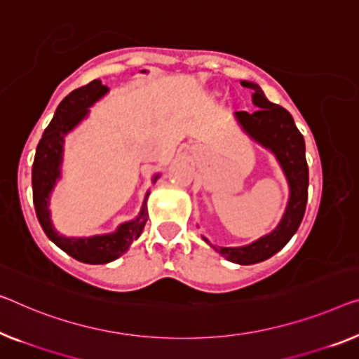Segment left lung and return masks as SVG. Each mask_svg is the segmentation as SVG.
Segmentation results:
<instances>
[{
    "instance_id": "obj_1",
    "label": "left lung",
    "mask_w": 359,
    "mask_h": 359,
    "mask_svg": "<svg viewBox=\"0 0 359 359\" xmlns=\"http://www.w3.org/2000/svg\"><path fill=\"white\" fill-rule=\"evenodd\" d=\"M243 85L255 90L253 103L259 109L251 114L247 111L235 112L237 122L245 133H248L253 140L259 142L276 154L290 185V200H288L287 211L274 232L256 240L248 247H214L217 253L226 256L232 263L255 264L276 255L298 231L304 210H306L309 174L306 153H304V138L293 122L290 112L279 104L271 103L256 83L243 82Z\"/></svg>"
}]
</instances>
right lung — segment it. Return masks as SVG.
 Instances as JSON below:
<instances>
[{
  "label": "right lung",
  "mask_w": 359,
  "mask_h": 359,
  "mask_svg": "<svg viewBox=\"0 0 359 359\" xmlns=\"http://www.w3.org/2000/svg\"><path fill=\"white\" fill-rule=\"evenodd\" d=\"M106 92H108V87L96 79L69 93L57 106L50 126L43 132V137L36 147L34 165H32L34 205L43 231L62 251L88 264H103L119 258L130 247L133 240L140 237L148 221L147 206L143 203L140 216L135 221L122 224L117 232L109 235H100V237L92 238H66L51 226L50 214H48V198L56 184V179L60 177L64 137L83 119L88 112V106H92Z\"/></svg>",
  "instance_id": "right-lung-1"
}]
</instances>
